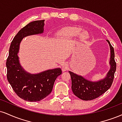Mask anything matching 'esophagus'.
<instances>
[{"mask_svg":"<svg viewBox=\"0 0 122 122\" xmlns=\"http://www.w3.org/2000/svg\"><path fill=\"white\" fill-rule=\"evenodd\" d=\"M68 69V66H67V65L66 64H64L62 66V71H65L66 70Z\"/></svg>","mask_w":122,"mask_h":122,"instance_id":"obj_1","label":"esophagus"}]
</instances>
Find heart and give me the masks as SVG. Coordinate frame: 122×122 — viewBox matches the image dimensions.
<instances>
[{
    "label": "heart",
    "mask_w": 122,
    "mask_h": 122,
    "mask_svg": "<svg viewBox=\"0 0 122 122\" xmlns=\"http://www.w3.org/2000/svg\"><path fill=\"white\" fill-rule=\"evenodd\" d=\"M80 30L77 28H67L63 29L59 33L60 35H65V36L74 37L77 36L79 33Z\"/></svg>",
    "instance_id": "1"
}]
</instances>
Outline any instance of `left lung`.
I'll return each instance as SVG.
<instances>
[{"label": "left lung", "instance_id": "obj_1", "mask_svg": "<svg viewBox=\"0 0 122 122\" xmlns=\"http://www.w3.org/2000/svg\"><path fill=\"white\" fill-rule=\"evenodd\" d=\"M110 48V69L106 77L103 80L96 82L89 81L81 76L69 71L71 79V89L74 94L82 100L90 101L99 97L110 89L112 85L116 71L117 64L115 61L114 48L107 40Z\"/></svg>", "mask_w": 122, "mask_h": 122}]
</instances>
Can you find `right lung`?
I'll list each match as a JSON object with an SVG mask.
<instances>
[{
    "instance_id": "1",
    "label": "right lung",
    "mask_w": 122,
    "mask_h": 122,
    "mask_svg": "<svg viewBox=\"0 0 122 122\" xmlns=\"http://www.w3.org/2000/svg\"><path fill=\"white\" fill-rule=\"evenodd\" d=\"M44 20H36L28 24L19 30L12 41L7 59V77L17 96L29 102L40 101L52 92L55 80L61 75L60 68L32 74L26 72L19 62V46L22 39L27 36L40 34L44 32Z\"/></svg>"
}]
</instances>
